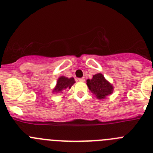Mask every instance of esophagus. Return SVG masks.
Wrapping results in <instances>:
<instances>
[{
	"label": "esophagus",
	"mask_w": 153,
	"mask_h": 153,
	"mask_svg": "<svg viewBox=\"0 0 153 153\" xmlns=\"http://www.w3.org/2000/svg\"><path fill=\"white\" fill-rule=\"evenodd\" d=\"M78 80L79 81H85V78H78Z\"/></svg>",
	"instance_id": "1"
}]
</instances>
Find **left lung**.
<instances>
[{
  "mask_svg": "<svg viewBox=\"0 0 153 153\" xmlns=\"http://www.w3.org/2000/svg\"><path fill=\"white\" fill-rule=\"evenodd\" d=\"M87 85L92 93H94L98 99H104L113 91V87L104 78L100 73L94 75L92 79L87 81Z\"/></svg>",
  "mask_w": 153,
  "mask_h": 153,
  "instance_id": "left-lung-1",
  "label": "left lung"
}]
</instances>
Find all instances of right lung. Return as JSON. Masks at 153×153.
Segmentation results:
<instances>
[{"mask_svg": "<svg viewBox=\"0 0 153 153\" xmlns=\"http://www.w3.org/2000/svg\"><path fill=\"white\" fill-rule=\"evenodd\" d=\"M75 82V81L73 78H68L64 76H61L57 81L56 86L54 88L53 91L54 92H61V91L66 89V88L69 89Z\"/></svg>", "mask_w": 153, "mask_h": 153, "instance_id": "right-lung-1", "label": "right lung"}]
</instances>
